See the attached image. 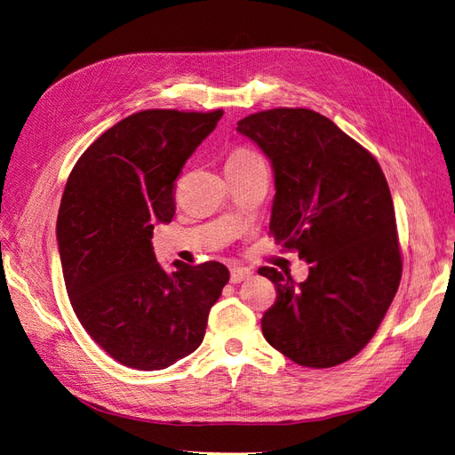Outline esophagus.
I'll return each instance as SVG.
<instances>
[{
    "instance_id": "esophagus-1",
    "label": "esophagus",
    "mask_w": 455,
    "mask_h": 455,
    "mask_svg": "<svg viewBox=\"0 0 455 455\" xmlns=\"http://www.w3.org/2000/svg\"><path fill=\"white\" fill-rule=\"evenodd\" d=\"M252 275V271L249 267H231L229 271V281L231 283H241L246 281Z\"/></svg>"
}]
</instances>
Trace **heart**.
Masks as SVG:
<instances>
[{"label":"heart","mask_w":455,"mask_h":455,"mask_svg":"<svg viewBox=\"0 0 455 455\" xmlns=\"http://www.w3.org/2000/svg\"><path fill=\"white\" fill-rule=\"evenodd\" d=\"M254 161H261L256 151H252L249 148H237L229 154L226 167H231V164H249V163H254Z\"/></svg>","instance_id":"b5f03b06"}]
</instances>
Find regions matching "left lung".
<instances>
[{
	"label": "left lung",
	"mask_w": 455,
	"mask_h": 455,
	"mask_svg": "<svg viewBox=\"0 0 455 455\" xmlns=\"http://www.w3.org/2000/svg\"><path fill=\"white\" fill-rule=\"evenodd\" d=\"M237 125L271 161V235L311 266L304 283L258 269L277 288L261 332L299 366L346 363L376 334L403 275L385 174L368 149L313 109H266Z\"/></svg>",
	"instance_id": "1"
}]
</instances>
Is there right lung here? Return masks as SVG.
<instances>
[{
	"mask_svg": "<svg viewBox=\"0 0 455 455\" xmlns=\"http://www.w3.org/2000/svg\"><path fill=\"white\" fill-rule=\"evenodd\" d=\"M222 109H144L116 123L77 159L57 220L62 275L87 334L134 370H163L194 353L229 281L220 261L164 271L151 235L169 224L174 182Z\"/></svg>",
	"mask_w": 455,
	"mask_h": 455,
	"instance_id": "1",
	"label": "right lung"
}]
</instances>
